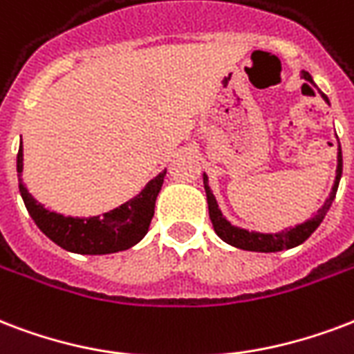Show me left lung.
I'll use <instances>...</instances> for the list:
<instances>
[{
    "mask_svg": "<svg viewBox=\"0 0 354 354\" xmlns=\"http://www.w3.org/2000/svg\"><path fill=\"white\" fill-rule=\"evenodd\" d=\"M301 77L310 83L312 81V75L308 72H301ZM323 100L328 104V98L325 94H321ZM342 167H344V161H342V147L338 142V167H336V180H334L333 191L330 195L325 201V204L314 213V217H310L308 221H304L301 225H295L293 228H286L282 232H277V234H261V232H249L245 228H239V226H234L230 221L226 219L223 212L219 209V204L213 196L212 189L207 185V176L204 174V189H206L207 196V209H209V219H212L213 230L215 234L223 239L225 243L232 245V247H237V249L243 250H252V252H279V250L284 249H293L297 245H301L308 239L312 234L315 232V228L321 225V221L325 219L328 207L333 206L334 196H336V191H338L339 178H342Z\"/></svg>",
    "mask_w": 354,
    "mask_h": 354,
    "instance_id": "1",
    "label": "left lung"
}]
</instances>
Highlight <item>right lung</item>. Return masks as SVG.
I'll list each match as a JSON object with an SVG mask.
<instances>
[{"label": "right lung", "mask_w": 354, "mask_h": 354, "mask_svg": "<svg viewBox=\"0 0 354 354\" xmlns=\"http://www.w3.org/2000/svg\"><path fill=\"white\" fill-rule=\"evenodd\" d=\"M16 171L20 182V195L24 198L27 212L35 221V225L57 243L59 247L75 254H113L118 250L133 247L147 236L150 221L153 217V207L158 198L163 178L167 171L159 172L145 185L141 193L131 201L124 202L102 217H64L61 213L46 209L37 202L21 183L24 171V148L20 145L16 156Z\"/></svg>", "instance_id": "1"}]
</instances>
